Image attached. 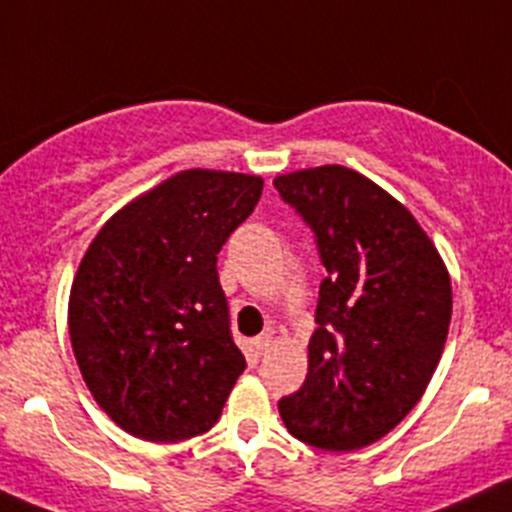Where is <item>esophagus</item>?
Here are the masks:
<instances>
[{"mask_svg":"<svg viewBox=\"0 0 512 512\" xmlns=\"http://www.w3.org/2000/svg\"><path fill=\"white\" fill-rule=\"evenodd\" d=\"M271 342H274V337H271V334H261V337L253 339L251 347H253V352H256V354H259V357H261V354L269 352Z\"/></svg>","mask_w":512,"mask_h":512,"instance_id":"esophagus-1","label":"esophagus"}]
</instances>
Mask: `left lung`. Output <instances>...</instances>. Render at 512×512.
<instances>
[{"mask_svg":"<svg viewBox=\"0 0 512 512\" xmlns=\"http://www.w3.org/2000/svg\"><path fill=\"white\" fill-rule=\"evenodd\" d=\"M276 191L311 226L319 286L309 372L279 402L286 430L319 450H357L405 420L445 349L447 266L417 218L344 165L276 175Z\"/></svg>","mask_w":512,"mask_h":512,"instance_id":"left-lung-1","label":"left lung"}]
</instances>
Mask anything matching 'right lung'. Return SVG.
Returning a JSON list of instances; mask_svg holds the SVG:
<instances>
[{
  "label": "right lung",
  "mask_w": 512,
  "mask_h": 512,
  "mask_svg": "<svg viewBox=\"0 0 512 512\" xmlns=\"http://www.w3.org/2000/svg\"><path fill=\"white\" fill-rule=\"evenodd\" d=\"M261 191L259 175L180 170L87 246L67 306L72 352L100 410L133 437L208 432L246 369L216 261Z\"/></svg>",
  "instance_id": "add662e5"
}]
</instances>
